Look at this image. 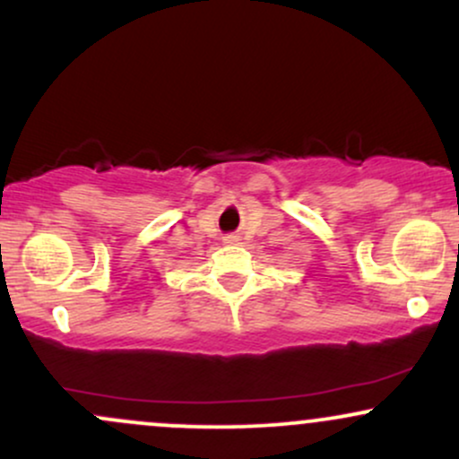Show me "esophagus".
<instances>
[{
    "label": "esophagus",
    "mask_w": 459,
    "mask_h": 459,
    "mask_svg": "<svg viewBox=\"0 0 459 459\" xmlns=\"http://www.w3.org/2000/svg\"><path fill=\"white\" fill-rule=\"evenodd\" d=\"M222 241H224V244H226V246H235V244H237V241H239V237H237V235H233V233H230V235H224V237H222Z\"/></svg>",
    "instance_id": "esophagus-1"
}]
</instances>
